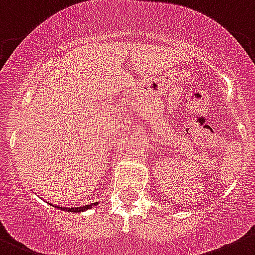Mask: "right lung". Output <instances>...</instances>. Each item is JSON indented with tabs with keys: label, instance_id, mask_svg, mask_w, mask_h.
<instances>
[{
	"label": "right lung",
	"instance_id": "add662e5",
	"mask_svg": "<svg viewBox=\"0 0 255 255\" xmlns=\"http://www.w3.org/2000/svg\"><path fill=\"white\" fill-rule=\"evenodd\" d=\"M98 204H99V203H91V204H90V205H85V207H77V208H64V207H55V205H53V204H51V205H53V207H55V208H59V209L64 210V212L81 213V212H85V210H87V209H91V208L95 207V205H98Z\"/></svg>",
	"mask_w": 255,
	"mask_h": 255
}]
</instances>
